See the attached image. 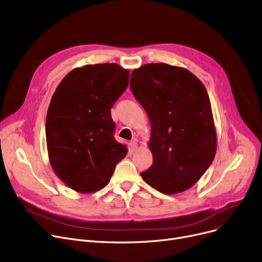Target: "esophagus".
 <instances>
[{"label":"esophagus","mask_w":262,"mask_h":262,"mask_svg":"<svg viewBox=\"0 0 262 262\" xmlns=\"http://www.w3.org/2000/svg\"><path fill=\"white\" fill-rule=\"evenodd\" d=\"M136 149H137V142L134 140V141L130 142V151L133 152V151H135Z\"/></svg>","instance_id":"esophagus-1"}]
</instances>
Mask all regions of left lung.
Segmentation results:
<instances>
[{"mask_svg":"<svg viewBox=\"0 0 262 262\" xmlns=\"http://www.w3.org/2000/svg\"><path fill=\"white\" fill-rule=\"evenodd\" d=\"M130 88L151 125L153 163L142 178L166 194L190 188L207 170L217 149L204 84L186 69L149 63L132 72Z\"/></svg>","mask_w":262,"mask_h":262,"instance_id":"1","label":"left lung"}]
</instances>
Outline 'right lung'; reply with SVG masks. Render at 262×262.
Masks as SVG:
<instances>
[{"label":"right lung","mask_w":262,"mask_h":262,"mask_svg":"<svg viewBox=\"0 0 262 262\" xmlns=\"http://www.w3.org/2000/svg\"><path fill=\"white\" fill-rule=\"evenodd\" d=\"M129 71L115 63L74 69L56 89L46 115V145L55 173L78 192L109 183L128 149L114 138L111 107L126 91Z\"/></svg>","instance_id":"obj_1"}]
</instances>
